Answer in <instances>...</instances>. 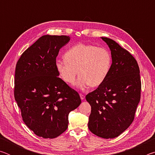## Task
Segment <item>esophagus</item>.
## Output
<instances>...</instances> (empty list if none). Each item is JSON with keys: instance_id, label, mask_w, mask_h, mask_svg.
Here are the masks:
<instances>
[{"instance_id": "esophagus-1", "label": "esophagus", "mask_w": 155, "mask_h": 155, "mask_svg": "<svg viewBox=\"0 0 155 155\" xmlns=\"http://www.w3.org/2000/svg\"><path fill=\"white\" fill-rule=\"evenodd\" d=\"M80 97H81V100L85 99V96H84L83 94H80Z\"/></svg>"}]
</instances>
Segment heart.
<instances>
[{
	"mask_svg": "<svg viewBox=\"0 0 155 155\" xmlns=\"http://www.w3.org/2000/svg\"><path fill=\"white\" fill-rule=\"evenodd\" d=\"M64 59L56 61L57 72L61 79L70 85L74 83L78 74L80 77L76 85L81 90L88 85H101L108 77L112 64V57L108 50L82 43L68 50Z\"/></svg>",
	"mask_w": 155,
	"mask_h": 155,
	"instance_id": "1",
	"label": "heart"
}]
</instances>
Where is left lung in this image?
<instances>
[{
    "label": "left lung",
    "instance_id": "8db88e82",
    "mask_svg": "<svg viewBox=\"0 0 155 155\" xmlns=\"http://www.w3.org/2000/svg\"><path fill=\"white\" fill-rule=\"evenodd\" d=\"M101 38L109 47L112 64L106 80L85 96L91 106L88 128L100 137L111 139L133 122L141 85L140 68L132 54L111 39Z\"/></svg>",
    "mask_w": 155,
    "mask_h": 155
}]
</instances>
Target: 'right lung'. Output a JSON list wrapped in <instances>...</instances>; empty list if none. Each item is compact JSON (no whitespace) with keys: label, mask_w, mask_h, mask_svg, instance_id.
Listing matches in <instances>:
<instances>
[{"label":"right lung","mask_w":155,"mask_h":155,"mask_svg":"<svg viewBox=\"0 0 155 155\" xmlns=\"http://www.w3.org/2000/svg\"><path fill=\"white\" fill-rule=\"evenodd\" d=\"M66 35H43L23 52L15 67L14 97L22 120L36 135L55 138L67 129L68 114L81 103L55 68Z\"/></svg>","instance_id":"add662e5"}]
</instances>
